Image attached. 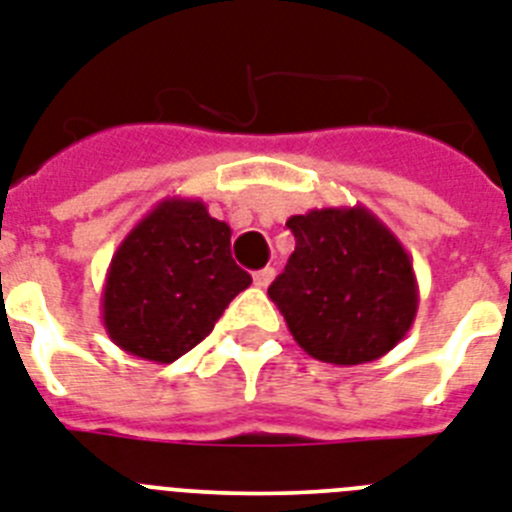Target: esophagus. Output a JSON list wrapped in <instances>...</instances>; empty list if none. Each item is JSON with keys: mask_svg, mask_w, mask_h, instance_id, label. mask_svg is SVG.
Here are the masks:
<instances>
[{"mask_svg": "<svg viewBox=\"0 0 512 512\" xmlns=\"http://www.w3.org/2000/svg\"><path fill=\"white\" fill-rule=\"evenodd\" d=\"M272 277H274V269H272V266H266V269H259V272L253 274V285L266 287L269 282H272Z\"/></svg>", "mask_w": 512, "mask_h": 512, "instance_id": "34e87169", "label": "esophagus"}]
</instances>
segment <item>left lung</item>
<instances>
[{
  "label": "left lung",
  "mask_w": 512,
  "mask_h": 512,
  "mask_svg": "<svg viewBox=\"0 0 512 512\" xmlns=\"http://www.w3.org/2000/svg\"><path fill=\"white\" fill-rule=\"evenodd\" d=\"M295 251L269 285L293 340L316 361L358 366L413 327L418 282L395 232L366 206H327L285 222Z\"/></svg>",
  "instance_id": "left-lung-1"
}]
</instances>
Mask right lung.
<instances>
[{
	"instance_id": "add662e5",
	"label": "right lung",
	"mask_w": 512,
	"mask_h": 512,
	"mask_svg": "<svg viewBox=\"0 0 512 512\" xmlns=\"http://www.w3.org/2000/svg\"><path fill=\"white\" fill-rule=\"evenodd\" d=\"M230 225L198 198H164L125 235L101 290L109 340L143 361L172 363L196 348L251 285L230 256Z\"/></svg>"
}]
</instances>
